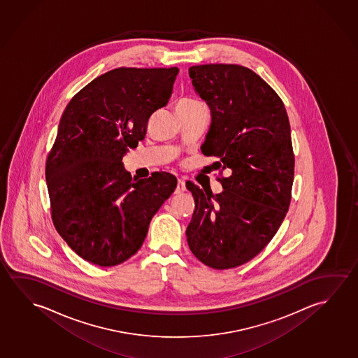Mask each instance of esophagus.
I'll list each match as a JSON object with an SVG mask.
<instances>
[{"instance_id":"esophagus-1","label":"esophagus","mask_w":358,"mask_h":358,"mask_svg":"<svg viewBox=\"0 0 358 358\" xmlns=\"http://www.w3.org/2000/svg\"><path fill=\"white\" fill-rule=\"evenodd\" d=\"M187 187H185V182L182 179H178V184H176V193L180 194L182 192H185Z\"/></svg>"}]
</instances>
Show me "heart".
<instances>
[{
  "instance_id": "heart-1",
  "label": "heart",
  "mask_w": 358,
  "mask_h": 358,
  "mask_svg": "<svg viewBox=\"0 0 358 358\" xmlns=\"http://www.w3.org/2000/svg\"><path fill=\"white\" fill-rule=\"evenodd\" d=\"M199 101L196 99H193V98H184V99H180L176 106H195V104H199Z\"/></svg>"
}]
</instances>
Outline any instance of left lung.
<instances>
[{
  "label": "left lung",
  "instance_id": "obj_1",
  "mask_svg": "<svg viewBox=\"0 0 358 358\" xmlns=\"http://www.w3.org/2000/svg\"><path fill=\"white\" fill-rule=\"evenodd\" d=\"M211 110L201 145L220 158V194L187 182L195 200L187 240L206 266L225 270L254 259L278 233L291 201L295 155L284 102L254 71L210 63L189 69Z\"/></svg>",
  "mask_w": 358,
  "mask_h": 358
}]
</instances>
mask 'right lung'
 I'll list each match as a JSON object with an SVG mask.
<instances>
[{"instance_id":"right-lung-1","label":"right lung","mask_w":358,"mask_h":358,"mask_svg":"<svg viewBox=\"0 0 358 358\" xmlns=\"http://www.w3.org/2000/svg\"><path fill=\"white\" fill-rule=\"evenodd\" d=\"M179 69L120 67L96 77L69 101L45 160L52 222L77 255L120 265L141 249L152 217L176 187L155 171L133 180L122 159L169 101Z\"/></svg>"}]
</instances>
